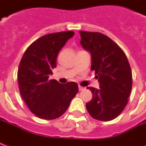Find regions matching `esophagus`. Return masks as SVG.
I'll return each mask as SVG.
<instances>
[{
    "label": "esophagus",
    "instance_id": "1",
    "mask_svg": "<svg viewBox=\"0 0 146 146\" xmlns=\"http://www.w3.org/2000/svg\"><path fill=\"white\" fill-rule=\"evenodd\" d=\"M84 87L79 86V91H80V92H81V91H84Z\"/></svg>",
    "mask_w": 146,
    "mask_h": 146
}]
</instances>
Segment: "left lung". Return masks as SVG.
Listing matches in <instances>:
<instances>
[{
	"label": "left lung",
	"instance_id": "8db88e82",
	"mask_svg": "<svg viewBox=\"0 0 146 146\" xmlns=\"http://www.w3.org/2000/svg\"><path fill=\"white\" fill-rule=\"evenodd\" d=\"M80 33V44L92 54L91 70L100 84V89L87 88L93 96L86 108L94 119L112 120L124 110L131 92L132 73L127 58L109 36L97 32Z\"/></svg>",
	"mask_w": 146,
	"mask_h": 146
}]
</instances>
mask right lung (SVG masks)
Here are the masks:
<instances>
[{
  "label": "right lung",
  "mask_w": 146,
  "mask_h": 146,
  "mask_svg": "<svg viewBox=\"0 0 146 146\" xmlns=\"http://www.w3.org/2000/svg\"><path fill=\"white\" fill-rule=\"evenodd\" d=\"M73 35V31H65L41 36L28 47L20 61L18 82L21 96L40 119L58 118L78 92L76 83L62 84L48 79L56 67L58 52Z\"/></svg>",
  "instance_id": "add662e5"
}]
</instances>
